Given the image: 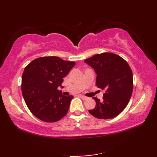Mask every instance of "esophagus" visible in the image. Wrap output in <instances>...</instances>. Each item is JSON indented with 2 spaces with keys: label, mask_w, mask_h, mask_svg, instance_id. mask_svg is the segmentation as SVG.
I'll return each instance as SVG.
<instances>
[{
  "label": "esophagus",
  "mask_w": 157,
  "mask_h": 157,
  "mask_svg": "<svg viewBox=\"0 0 157 157\" xmlns=\"http://www.w3.org/2000/svg\"><path fill=\"white\" fill-rule=\"evenodd\" d=\"M79 97H80L82 99H83V100H86L88 98V97H86V96H83V95H80L79 96Z\"/></svg>",
  "instance_id": "34e87169"
}]
</instances>
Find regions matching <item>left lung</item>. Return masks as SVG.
I'll return each mask as SVG.
<instances>
[{"label":"left lung","mask_w":157,"mask_h":157,"mask_svg":"<svg viewBox=\"0 0 157 157\" xmlns=\"http://www.w3.org/2000/svg\"><path fill=\"white\" fill-rule=\"evenodd\" d=\"M96 73V86L105 90L103 100L94 97V109L89 113L96 118L109 119L119 115L128 105L133 91V74L124 59L117 55L104 52L85 60Z\"/></svg>","instance_id":"left-lung-1"}]
</instances>
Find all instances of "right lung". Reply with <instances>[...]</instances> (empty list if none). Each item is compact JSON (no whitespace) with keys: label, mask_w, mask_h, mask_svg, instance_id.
<instances>
[{"label":"right lung","mask_w":157,"mask_h":157,"mask_svg":"<svg viewBox=\"0 0 157 157\" xmlns=\"http://www.w3.org/2000/svg\"><path fill=\"white\" fill-rule=\"evenodd\" d=\"M75 65L57 56L36 59L25 67L22 75L21 91L26 105L36 117L55 122L64 117L73 96L62 94L58 87Z\"/></svg>","instance_id":"1"}]
</instances>
